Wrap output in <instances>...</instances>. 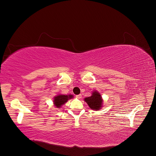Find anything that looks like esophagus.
Segmentation results:
<instances>
[{
  "label": "esophagus",
  "instance_id": "obj_1",
  "mask_svg": "<svg viewBox=\"0 0 156 156\" xmlns=\"http://www.w3.org/2000/svg\"><path fill=\"white\" fill-rule=\"evenodd\" d=\"M76 98H78V99H81L82 98V95H81V94H79V95L76 96Z\"/></svg>",
  "mask_w": 156,
  "mask_h": 156
}]
</instances>
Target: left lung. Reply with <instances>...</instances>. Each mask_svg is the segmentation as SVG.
<instances>
[{
	"label": "left lung",
	"mask_w": 156,
	"mask_h": 156,
	"mask_svg": "<svg viewBox=\"0 0 156 156\" xmlns=\"http://www.w3.org/2000/svg\"><path fill=\"white\" fill-rule=\"evenodd\" d=\"M84 100L92 110L99 111L103 107V98L100 93L97 90L93 91L91 96L85 98Z\"/></svg>",
	"instance_id": "8db88e82"
}]
</instances>
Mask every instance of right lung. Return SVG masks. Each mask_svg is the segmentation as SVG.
Wrapping results in <instances>:
<instances>
[{"label": "right lung", "instance_id": "1", "mask_svg": "<svg viewBox=\"0 0 156 156\" xmlns=\"http://www.w3.org/2000/svg\"><path fill=\"white\" fill-rule=\"evenodd\" d=\"M73 98L72 94L64 95V94H58L53 98V104L56 108H60L64 104H65L69 100Z\"/></svg>", "mask_w": 156, "mask_h": 156}]
</instances>
